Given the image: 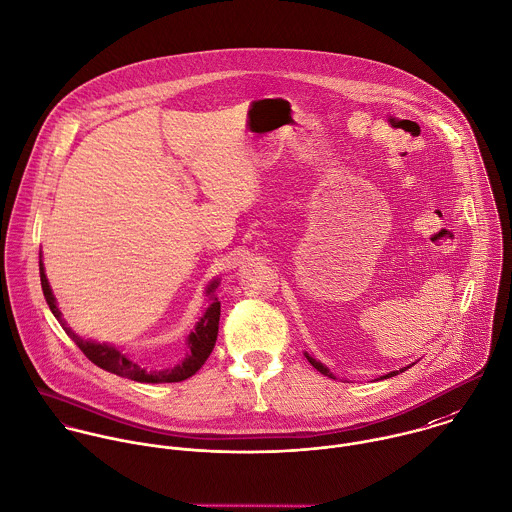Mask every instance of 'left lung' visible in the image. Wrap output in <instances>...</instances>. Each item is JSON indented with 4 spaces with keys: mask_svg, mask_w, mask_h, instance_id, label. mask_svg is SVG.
<instances>
[{
    "mask_svg": "<svg viewBox=\"0 0 512 512\" xmlns=\"http://www.w3.org/2000/svg\"><path fill=\"white\" fill-rule=\"evenodd\" d=\"M304 355H306V359H308V361H310V363H312V365H314V367H316V369H318V371H320V373H322V375H328V377H332V379H336V375H334V373H332V371H330V369H328V367H326V365H324V363H322V361H318V359H314V357H312V355H310V353H304ZM409 367H413V363H409V365H407V367H401V369H397V371H389V373H385V375H381V377H377V379H387V377H393V375H399V373H403V371H405V369H409Z\"/></svg>",
    "mask_w": 512,
    "mask_h": 512,
    "instance_id": "left-lung-1",
    "label": "left lung"
}]
</instances>
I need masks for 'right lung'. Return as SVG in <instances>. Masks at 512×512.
Returning <instances> with one entry per match:
<instances>
[{"label": "right lung", "mask_w": 512, "mask_h": 512, "mask_svg": "<svg viewBox=\"0 0 512 512\" xmlns=\"http://www.w3.org/2000/svg\"><path fill=\"white\" fill-rule=\"evenodd\" d=\"M41 258L43 256L39 252L41 288H43V296H45V302H47L51 314L57 318V322L61 324L65 334L75 341L77 347L101 369L117 373V375L127 377V379H133V381H141V383H176V381H184V379L192 377L204 365L208 355L212 353L216 336H218V322H220V302L216 298V288L220 286V278H212L208 282V286L204 288L208 308L198 318L194 330L186 336V349L188 351H186L184 359L178 361L172 367H165V369H147V367L139 365L137 361H133V357L129 353H125L123 349H119L117 345L83 338L67 326V322L63 320V314L57 306V300L53 296V290L49 286V280H47L45 266H43Z\"/></svg>", "instance_id": "add662e5"}]
</instances>
